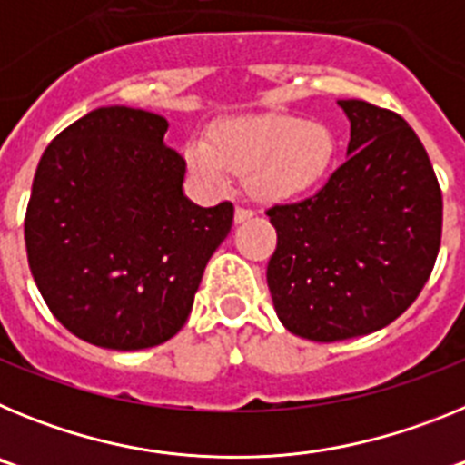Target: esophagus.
<instances>
[{
    "label": "esophagus",
    "instance_id": "esophagus-1",
    "mask_svg": "<svg viewBox=\"0 0 465 465\" xmlns=\"http://www.w3.org/2000/svg\"><path fill=\"white\" fill-rule=\"evenodd\" d=\"M249 219H253V209H249V207H237L235 209L237 223H244V221H249Z\"/></svg>",
    "mask_w": 465,
    "mask_h": 465
}]
</instances>
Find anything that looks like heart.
<instances>
[{"instance_id": "heart-1", "label": "heart", "mask_w": 465, "mask_h": 465, "mask_svg": "<svg viewBox=\"0 0 465 465\" xmlns=\"http://www.w3.org/2000/svg\"><path fill=\"white\" fill-rule=\"evenodd\" d=\"M332 153L335 139L323 123L268 114L216 123L209 143H188L186 163L212 188L228 186L235 172L261 200H289L322 182Z\"/></svg>"}]
</instances>
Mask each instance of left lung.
<instances>
[{
  "label": "left lung",
  "mask_w": 465,
  "mask_h": 465,
  "mask_svg": "<svg viewBox=\"0 0 465 465\" xmlns=\"http://www.w3.org/2000/svg\"><path fill=\"white\" fill-rule=\"evenodd\" d=\"M338 104L351 123L347 163L312 197L265 212L277 230L274 310L314 342L396 322L429 282L442 237L440 183L408 121L363 100Z\"/></svg>",
  "instance_id": "obj_1"
}]
</instances>
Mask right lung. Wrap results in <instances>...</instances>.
<instances>
[{
    "instance_id": "1",
    "label": "right lung",
    "mask_w": 465,
    "mask_h": 465,
    "mask_svg": "<svg viewBox=\"0 0 465 465\" xmlns=\"http://www.w3.org/2000/svg\"><path fill=\"white\" fill-rule=\"evenodd\" d=\"M167 121L130 106L64 127L36 167L25 213L32 277L48 310L94 347L133 351L182 331L235 207L183 195Z\"/></svg>"
}]
</instances>
